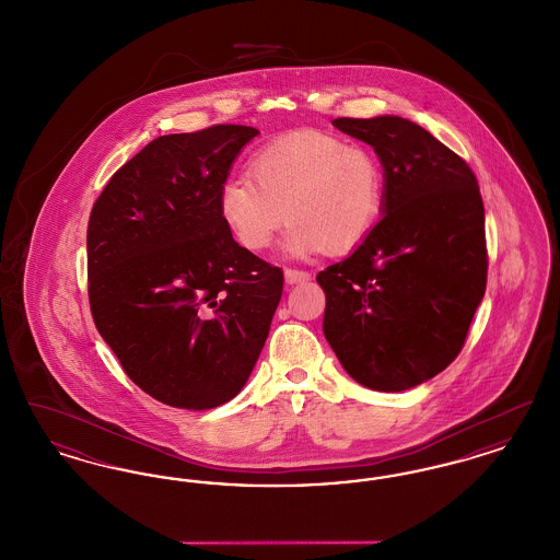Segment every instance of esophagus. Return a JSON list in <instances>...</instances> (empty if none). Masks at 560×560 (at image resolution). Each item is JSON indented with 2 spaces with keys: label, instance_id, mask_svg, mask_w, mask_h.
<instances>
[{
  "label": "esophagus",
  "instance_id": "obj_1",
  "mask_svg": "<svg viewBox=\"0 0 560 560\" xmlns=\"http://www.w3.org/2000/svg\"><path fill=\"white\" fill-rule=\"evenodd\" d=\"M285 283H304V281H311V272L306 270H295V268H285Z\"/></svg>",
  "mask_w": 560,
  "mask_h": 560
}]
</instances>
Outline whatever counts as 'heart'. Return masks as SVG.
<instances>
[{"mask_svg": "<svg viewBox=\"0 0 560 560\" xmlns=\"http://www.w3.org/2000/svg\"><path fill=\"white\" fill-rule=\"evenodd\" d=\"M249 174L229 176L218 210L235 240L262 252L293 222L285 247L293 256L347 254L370 235L382 210V165L370 149L334 133L298 130L267 142Z\"/></svg>", "mask_w": 560, "mask_h": 560, "instance_id": "obj_1", "label": "heart"}]
</instances>
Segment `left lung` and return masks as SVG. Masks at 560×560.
Returning a JSON list of instances; mask_svg holds the SVG:
<instances>
[{
    "label": "left lung",
    "instance_id": "1",
    "mask_svg": "<svg viewBox=\"0 0 560 560\" xmlns=\"http://www.w3.org/2000/svg\"><path fill=\"white\" fill-rule=\"evenodd\" d=\"M384 167L382 218L347 260L317 275L323 334L359 384L399 393L443 372L487 285L485 208L468 163L397 115L340 117Z\"/></svg>",
    "mask_w": 560,
    "mask_h": 560
}]
</instances>
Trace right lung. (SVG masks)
Returning a JSON list of instances; mask_svg holds the SVG:
<instances>
[{
  "label": "right lung",
  "instance_id": "add662e5",
  "mask_svg": "<svg viewBox=\"0 0 560 560\" xmlns=\"http://www.w3.org/2000/svg\"><path fill=\"white\" fill-rule=\"evenodd\" d=\"M249 126L149 142L88 222V295L98 334L147 395L212 409L240 395L267 342L283 270L233 240L218 192Z\"/></svg>",
  "mask_w": 560,
  "mask_h": 560
}]
</instances>
